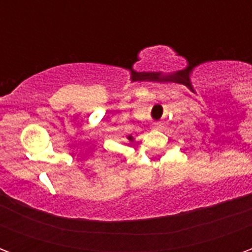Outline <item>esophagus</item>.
Returning <instances> with one entry per match:
<instances>
[{
    "mask_svg": "<svg viewBox=\"0 0 252 252\" xmlns=\"http://www.w3.org/2000/svg\"><path fill=\"white\" fill-rule=\"evenodd\" d=\"M153 128L154 129H162V124L160 123H154Z\"/></svg>",
    "mask_w": 252,
    "mask_h": 252,
    "instance_id": "34e87169",
    "label": "esophagus"
}]
</instances>
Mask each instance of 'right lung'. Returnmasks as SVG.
<instances>
[{
  "mask_svg": "<svg viewBox=\"0 0 252 252\" xmlns=\"http://www.w3.org/2000/svg\"><path fill=\"white\" fill-rule=\"evenodd\" d=\"M126 139H128V140H129V142H133V140H135V137L131 136V135H129V136H126Z\"/></svg>",
  "mask_w": 252,
  "mask_h": 252,
  "instance_id": "right-lung-1",
  "label": "right lung"
}]
</instances>
